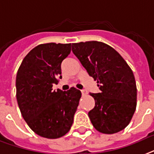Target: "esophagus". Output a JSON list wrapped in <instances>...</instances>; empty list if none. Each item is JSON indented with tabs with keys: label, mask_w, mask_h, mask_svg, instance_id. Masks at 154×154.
Returning <instances> with one entry per match:
<instances>
[{
	"label": "esophagus",
	"mask_w": 154,
	"mask_h": 154,
	"mask_svg": "<svg viewBox=\"0 0 154 154\" xmlns=\"http://www.w3.org/2000/svg\"><path fill=\"white\" fill-rule=\"evenodd\" d=\"M81 93H82V94L83 95V96L87 94V91H86V90H82V91H81Z\"/></svg>",
	"instance_id": "1"
}]
</instances>
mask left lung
Instances as JSON below:
<instances>
[{"mask_svg":"<svg viewBox=\"0 0 154 154\" xmlns=\"http://www.w3.org/2000/svg\"><path fill=\"white\" fill-rule=\"evenodd\" d=\"M72 48L101 91L90 94L95 101L88 112L93 126L104 134L124 130L137 104L136 82L130 67L113 48L101 42L73 43Z\"/></svg>","mask_w":154,"mask_h":154,"instance_id":"left-lung-1","label":"left lung"}]
</instances>
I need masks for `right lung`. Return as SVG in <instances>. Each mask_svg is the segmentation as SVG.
Instances as JSON below:
<instances>
[{"label":"right lung","instance_id":"1","mask_svg":"<svg viewBox=\"0 0 154 154\" xmlns=\"http://www.w3.org/2000/svg\"><path fill=\"white\" fill-rule=\"evenodd\" d=\"M71 44H42L30 50L18 70L16 99L24 120L37 134L58 138L71 129L81 92L53 91L61 79V63Z\"/></svg>","mask_w":154,"mask_h":154}]
</instances>
